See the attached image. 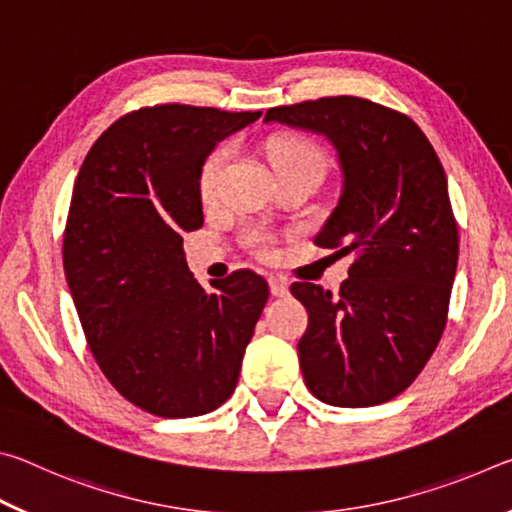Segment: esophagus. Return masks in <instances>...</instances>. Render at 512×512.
I'll list each match as a JSON object with an SVG mask.
<instances>
[{
    "label": "esophagus",
    "mask_w": 512,
    "mask_h": 512,
    "mask_svg": "<svg viewBox=\"0 0 512 512\" xmlns=\"http://www.w3.org/2000/svg\"><path fill=\"white\" fill-rule=\"evenodd\" d=\"M268 284H271L273 296H277V298L289 296V282L284 280L282 275H271V277H268Z\"/></svg>",
    "instance_id": "esophagus-1"
}]
</instances>
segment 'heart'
Here are the masks:
<instances>
[{
  "mask_svg": "<svg viewBox=\"0 0 512 512\" xmlns=\"http://www.w3.org/2000/svg\"><path fill=\"white\" fill-rule=\"evenodd\" d=\"M266 155L268 162L273 164L275 173L314 171L320 176V171H323V153L318 151L316 144L302 140V137H275V140L266 144ZM228 160L230 146H219V149H214L203 162L198 187H201V196L205 201H212L214 198L216 185H219V178ZM248 241L257 253H268V237L259 235V232H250Z\"/></svg>",
  "mask_w": 512,
  "mask_h": 512,
  "instance_id": "heart-1",
  "label": "heart"
}]
</instances>
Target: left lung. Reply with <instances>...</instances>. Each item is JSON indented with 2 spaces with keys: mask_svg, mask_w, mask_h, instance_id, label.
<instances>
[{
  "mask_svg": "<svg viewBox=\"0 0 512 512\" xmlns=\"http://www.w3.org/2000/svg\"><path fill=\"white\" fill-rule=\"evenodd\" d=\"M264 121L325 135L343 185L316 246L354 253L339 296L296 282L309 314L298 343L302 377L320 402L361 409L413 384L447 323L458 228L445 169L402 112L359 97L280 106Z\"/></svg>",
  "mask_w": 512,
  "mask_h": 512,
  "instance_id": "1",
  "label": "left lung"
}]
</instances>
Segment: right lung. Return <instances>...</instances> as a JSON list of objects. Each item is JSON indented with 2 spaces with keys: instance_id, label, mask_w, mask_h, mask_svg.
Listing matches in <instances>:
<instances>
[{
  "instance_id": "add662e5",
  "label": "right lung",
  "mask_w": 512,
  "mask_h": 512,
  "mask_svg": "<svg viewBox=\"0 0 512 512\" xmlns=\"http://www.w3.org/2000/svg\"><path fill=\"white\" fill-rule=\"evenodd\" d=\"M259 117L140 108L92 144L74 183L63 266L85 339L110 384L160 418L210 413L235 393L268 300L253 271L205 291L183 253L185 232L203 225L205 158Z\"/></svg>"
}]
</instances>
